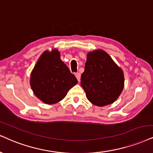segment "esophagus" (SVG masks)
<instances>
[{
	"instance_id": "34e87169",
	"label": "esophagus",
	"mask_w": 153,
	"mask_h": 153,
	"mask_svg": "<svg viewBox=\"0 0 153 153\" xmlns=\"http://www.w3.org/2000/svg\"><path fill=\"white\" fill-rule=\"evenodd\" d=\"M75 76H76L77 80H78L79 82V81H80V78H81V74L79 73V72L75 73Z\"/></svg>"
}]
</instances>
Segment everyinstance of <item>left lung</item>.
<instances>
[{
  "label": "left lung",
  "instance_id": "obj_1",
  "mask_svg": "<svg viewBox=\"0 0 153 153\" xmlns=\"http://www.w3.org/2000/svg\"><path fill=\"white\" fill-rule=\"evenodd\" d=\"M81 86L90 102L104 106L114 103L122 92L123 73L108 53L101 50L93 51L87 54Z\"/></svg>",
  "mask_w": 153,
  "mask_h": 153
}]
</instances>
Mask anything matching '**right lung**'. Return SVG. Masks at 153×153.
<instances>
[{
	"label": "right lung",
	"instance_id": "1",
	"mask_svg": "<svg viewBox=\"0 0 153 153\" xmlns=\"http://www.w3.org/2000/svg\"><path fill=\"white\" fill-rule=\"evenodd\" d=\"M77 79L60 59L57 50L45 51L31 73L30 86L35 96L47 104H53L66 97Z\"/></svg>",
	"mask_w": 153,
	"mask_h": 153
}]
</instances>
